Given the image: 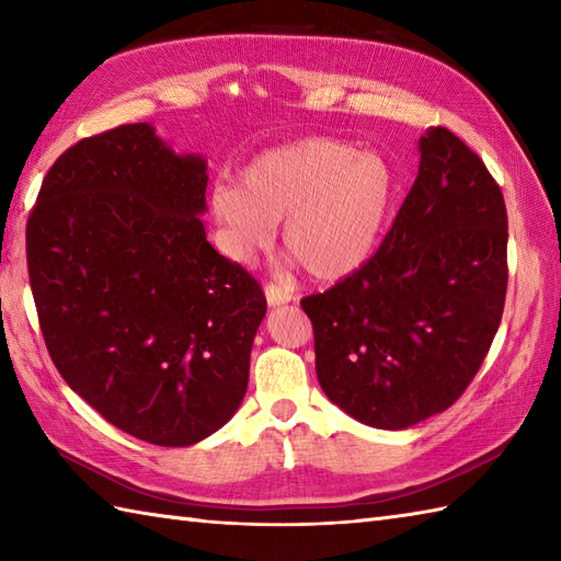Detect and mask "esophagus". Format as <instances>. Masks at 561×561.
Wrapping results in <instances>:
<instances>
[{
	"label": "esophagus",
	"instance_id": "1",
	"mask_svg": "<svg viewBox=\"0 0 561 561\" xmlns=\"http://www.w3.org/2000/svg\"><path fill=\"white\" fill-rule=\"evenodd\" d=\"M265 299H267L270 308H277V306L289 304L291 294L284 291L282 287H277V284H265Z\"/></svg>",
	"mask_w": 561,
	"mask_h": 561
}]
</instances>
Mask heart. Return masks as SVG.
I'll return each instance as SVG.
<instances>
[{"instance_id":"obj_1","label":"heart","mask_w":561,"mask_h":561,"mask_svg":"<svg viewBox=\"0 0 561 561\" xmlns=\"http://www.w3.org/2000/svg\"><path fill=\"white\" fill-rule=\"evenodd\" d=\"M396 173L376 151L335 137H308L262 151L243 185L219 178L209 190L217 248L250 265L277 238L320 282H340L366 265L390 217Z\"/></svg>"}]
</instances>
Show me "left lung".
<instances>
[{
  "label": "left lung",
  "mask_w": 561,
  "mask_h": 561,
  "mask_svg": "<svg viewBox=\"0 0 561 561\" xmlns=\"http://www.w3.org/2000/svg\"><path fill=\"white\" fill-rule=\"evenodd\" d=\"M506 243V205L482 159L446 127H428L420 173L378 253L301 301L330 402L390 432L448 410L502 323Z\"/></svg>",
  "instance_id": "8db88e82"
}]
</instances>
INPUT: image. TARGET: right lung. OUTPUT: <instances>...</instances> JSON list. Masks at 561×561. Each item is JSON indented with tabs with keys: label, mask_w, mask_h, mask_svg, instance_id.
I'll list each match as a JSON object with an SVG mask.
<instances>
[{
	"label": "right lung",
	"mask_w": 561,
	"mask_h": 561,
	"mask_svg": "<svg viewBox=\"0 0 561 561\" xmlns=\"http://www.w3.org/2000/svg\"><path fill=\"white\" fill-rule=\"evenodd\" d=\"M207 159L149 123L81 139L26 226L31 291L57 371L129 436L193 446L241 408L267 301L207 241Z\"/></svg>",
	"instance_id": "add662e5"
}]
</instances>
